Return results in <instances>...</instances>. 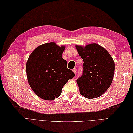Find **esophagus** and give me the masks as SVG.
Masks as SVG:
<instances>
[{
  "label": "esophagus",
  "mask_w": 133,
  "mask_h": 133,
  "mask_svg": "<svg viewBox=\"0 0 133 133\" xmlns=\"http://www.w3.org/2000/svg\"><path fill=\"white\" fill-rule=\"evenodd\" d=\"M76 70H77V69H76V68H74V69H73V71L74 72V73L75 74H76Z\"/></svg>",
  "instance_id": "34e87169"
}]
</instances>
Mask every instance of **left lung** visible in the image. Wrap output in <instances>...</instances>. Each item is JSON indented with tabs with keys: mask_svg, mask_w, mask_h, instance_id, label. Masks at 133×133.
I'll return each mask as SVG.
<instances>
[{
	"mask_svg": "<svg viewBox=\"0 0 133 133\" xmlns=\"http://www.w3.org/2000/svg\"><path fill=\"white\" fill-rule=\"evenodd\" d=\"M83 60V73L76 82L80 93L88 99L98 98L105 92L112 82L115 64L110 54L97 44L85 47L76 46Z\"/></svg>",
	"mask_w": 133,
	"mask_h": 133,
	"instance_id": "obj_1",
	"label": "left lung"
}]
</instances>
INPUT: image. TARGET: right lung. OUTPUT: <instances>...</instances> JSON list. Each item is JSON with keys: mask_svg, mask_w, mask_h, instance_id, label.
I'll list each match as a JSON object with an SVG mask.
<instances>
[{"mask_svg": "<svg viewBox=\"0 0 133 133\" xmlns=\"http://www.w3.org/2000/svg\"><path fill=\"white\" fill-rule=\"evenodd\" d=\"M65 46L51 42L43 44L32 52L26 62L28 81L35 93L41 98L52 100L62 93L68 80L75 74L67 68L62 58Z\"/></svg>", "mask_w": 133, "mask_h": 133, "instance_id": "obj_1", "label": "right lung"}]
</instances>
